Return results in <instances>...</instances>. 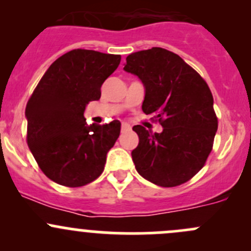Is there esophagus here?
<instances>
[{
  "label": "esophagus",
  "mask_w": 251,
  "mask_h": 251,
  "mask_svg": "<svg viewBox=\"0 0 251 251\" xmlns=\"http://www.w3.org/2000/svg\"><path fill=\"white\" fill-rule=\"evenodd\" d=\"M130 130H131V126L128 125V124L123 123V125H121V132H127V131Z\"/></svg>",
  "instance_id": "34e87169"
}]
</instances>
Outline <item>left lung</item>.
<instances>
[{
	"label": "left lung",
	"mask_w": 251,
	"mask_h": 251,
	"mask_svg": "<svg viewBox=\"0 0 251 251\" xmlns=\"http://www.w3.org/2000/svg\"><path fill=\"white\" fill-rule=\"evenodd\" d=\"M124 70L142 81V110L155 114L163 126L160 133L132 127L140 138L131 153L136 170L156 186L184 183L204 166L216 135L209 86L179 55L160 47L131 53Z\"/></svg>",
	"instance_id": "obj_1"
}]
</instances>
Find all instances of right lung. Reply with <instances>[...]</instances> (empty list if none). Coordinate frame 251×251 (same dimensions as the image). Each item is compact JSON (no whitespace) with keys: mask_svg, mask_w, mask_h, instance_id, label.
Masks as SVG:
<instances>
[{"mask_svg":"<svg viewBox=\"0 0 251 251\" xmlns=\"http://www.w3.org/2000/svg\"><path fill=\"white\" fill-rule=\"evenodd\" d=\"M120 60V54L73 50L50 64L32 92L25 109L27 146L55 183L85 186L104 170L121 124L87 126L83 113L91 100H100V86Z\"/></svg>","mask_w":251,"mask_h":251,"instance_id":"1","label":"right lung"}]
</instances>
